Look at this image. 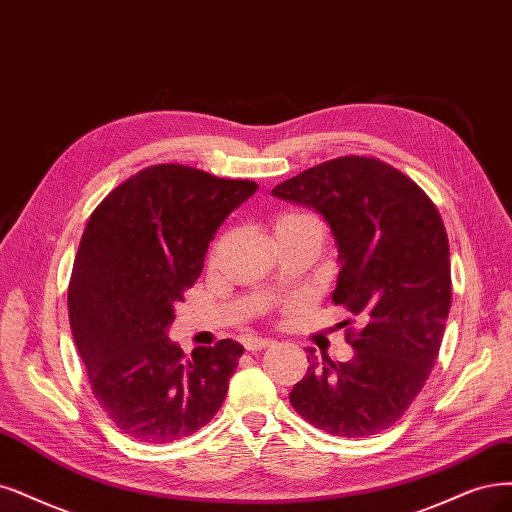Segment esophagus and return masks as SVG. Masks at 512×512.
<instances>
[{
	"label": "esophagus",
	"instance_id": "obj_1",
	"mask_svg": "<svg viewBox=\"0 0 512 512\" xmlns=\"http://www.w3.org/2000/svg\"><path fill=\"white\" fill-rule=\"evenodd\" d=\"M272 344H274L272 339H263V337H246L244 339V348L249 352H261V350L270 348Z\"/></svg>",
	"mask_w": 512,
	"mask_h": 512
}]
</instances>
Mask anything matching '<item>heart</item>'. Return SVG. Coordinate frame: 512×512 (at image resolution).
I'll use <instances>...</instances> for the list:
<instances>
[{
	"label": "heart",
	"instance_id": "heart-1",
	"mask_svg": "<svg viewBox=\"0 0 512 512\" xmlns=\"http://www.w3.org/2000/svg\"><path fill=\"white\" fill-rule=\"evenodd\" d=\"M295 225H318L320 227L318 219L314 215H310V213H304V211H285V213H280L276 217L274 230H282V227H295Z\"/></svg>",
	"mask_w": 512,
	"mask_h": 512
}]
</instances>
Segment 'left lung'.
Returning <instances> with one entry per match:
<instances>
[{"label": "left lung", "instance_id": "obj_1", "mask_svg": "<svg viewBox=\"0 0 512 512\" xmlns=\"http://www.w3.org/2000/svg\"><path fill=\"white\" fill-rule=\"evenodd\" d=\"M272 194L327 219L342 261L333 304L363 325L346 329L348 363L310 350L308 373L289 401L318 430L371 437L403 418L441 350L451 306L443 219L418 183L365 156L312 166ZM352 318L342 325H354Z\"/></svg>", "mask_w": 512, "mask_h": 512}]
</instances>
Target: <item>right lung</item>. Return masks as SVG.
Here are the masks:
<instances>
[{"mask_svg":"<svg viewBox=\"0 0 512 512\" xmlns=\"http://www.w3.org/2000/svg\"><path fill=\"white\" fill-rule=\"evenodd\" d=\"M255 189L249 179L154 164L92 211L69 280V325L94 399L126 437L173 443L223 405L244 348L221 339L185 358L166 329L208 242Z\"/></svg>","mask_w":512,"mask_h":512,"instance_id":"right-lung-1","label":"right lung"}]
</instances>
